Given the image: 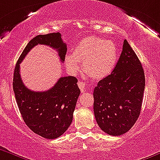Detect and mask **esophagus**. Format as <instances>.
I'll list each match as a JSON object with an SVG mask.
<instances>
[{
    "label": "esophagus",
    "mask_w": 160,
    "mask_h": 160,
    "mask_svg": "<svg viewBox=\"0 0 160 160\" xmlns=\"http://www.w3.org/2000/svg\"><path fill=\"white\" fill-rule=\"evenodd\" d=\"M78 86L79 88H80V89L81 90L82 92H86V88H85V83H83V82H80L79 81L78 82Z\"/></svg>",
    "instance_id": "esophagus-1"
}]
</instances>
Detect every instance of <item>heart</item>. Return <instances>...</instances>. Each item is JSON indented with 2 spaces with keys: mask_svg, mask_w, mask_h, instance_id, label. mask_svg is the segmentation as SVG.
I'll return each mask as SVG.
<instances>
[{
  "mask_svg": "<svg viewBox=\"0 0 160 160\" xmlns=\"http://www.w3.org/2000/svg\"><path fill=\"white\" fill-rule=\"evenodd\" d=\"M117 48L114 43L100 37H90L82 40L75 48L72 56L67 55L64 63L72 72L83 69L95 79H103L112 72L117 61Z\"/></svg>",
  "mask_w": 160,
  "mask_h": 160,
  "instance_id": "heart-1",
  "label": "heart"
}]
</instances>
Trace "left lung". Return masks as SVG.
<instances>
[{"label": "left lung", "instance_id": "left-lung-1", "mask_svg": "<svg viewBox=\"0 0 160 160\" xmlns=\"http://www.w3.org/2000/svg\"><path fill=\"white\" fill-rule=\"evenodd\" d=\"M144 88L142 64L124 40L116 67L93 92L95 118L101 130L113 136L130 130L140 114Z\"/></svg>", "mask_w": 160, "mask_h": 160}]
</instances>
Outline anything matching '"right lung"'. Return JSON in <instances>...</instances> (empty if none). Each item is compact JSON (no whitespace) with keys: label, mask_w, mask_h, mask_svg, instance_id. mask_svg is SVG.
Instances as JSON below:
<instances>
[{"label":"right lung","mask_w":160,"mask_h":160,"mask_svg":"<svg viewBox=\"0 0 160 160\" xmlns=\"http://www.w3.org/2000/svg\"><path fill=\"white\" fill-rule=\"evenodd\" d=\"M37 44L57 49L61 62L64 61L67 46L60 32L37 36L28 42L17 60L12 87L17 106L27 126L45 139H57L71 125L80 90L75 77H60L55 85L45 92H34L25 87L21 78L20 64Z\"/></svg>","instance_id":"1"}]
</instances>
